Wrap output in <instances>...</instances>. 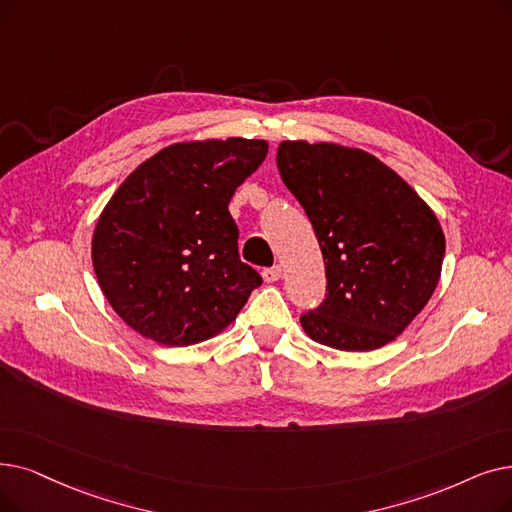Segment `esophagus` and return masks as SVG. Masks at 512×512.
Masks as SVG:
<instances>
[{
    "label": "esophagus",
    "instance_id": "34e87169",
    "mask_svg": "<svg viewBox=\"0 0 512 512\" xmlns=\"http://www.w3.org/2000/svg\"><path fill=\"white\" fill-rule=\"evenodd\" d=\"M261 276H263V280L268 282V284L278 282V280H280V276H282V268H280V265H274V268H265Z\"/></svg>",
    "mask_w": 512,
    "mask_h": 512
}]
</instances>
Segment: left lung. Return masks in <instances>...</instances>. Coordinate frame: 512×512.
<instances>
[{
  "instance_id": "left-lung-1",
  "label": "left lung",
  "mask_w": 512,
  "mask_h": 512,
  "mask_svg": "<svg viewBox=\"0 0 512 512\" xmlns=\"http://www.w3.org/2000/svg\"><path fill=\"white\" fill-rule=\"evenodd\" d=\"M276 163L326 265V299L301 316L303 330L341 351H370L402 335L439 282L446 238L435 213L358 148L282 142Z\"/></svg>"
}]
</instances>
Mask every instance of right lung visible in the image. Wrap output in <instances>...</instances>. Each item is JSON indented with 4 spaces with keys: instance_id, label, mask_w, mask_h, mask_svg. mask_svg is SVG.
Segmentation results:
<instances>
[{
    "instance_id": "right-lung-1",
    "label": "right lung",
    "mask_w": 512,
    "mask_h": 512,
    "mask_svg": "<svg viewBox=\"0 0 512 512\" xmlns=\"http://www.w3.org/2000/svg\"><path fill=\"white\" fill-rule=\"evenodd\" d=\"M265 154V140L173 144L110 198L92 238L94 270L108 303L142 337L169 347L211 339L261 284L240 261L228 205Z\"/></svg>"
}]
</instances>
